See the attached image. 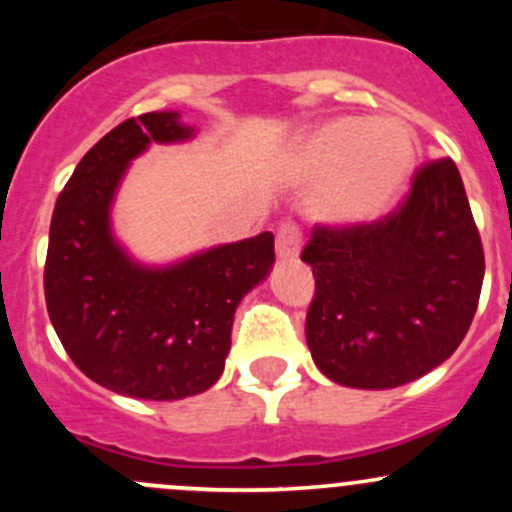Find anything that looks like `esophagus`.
Wrapping results in <instances>:
<instances>
[{
	"instance_id": "obj_1",
	"label": "esophagus",
	"mask_w": 512,
	"mask_h": 512,
	"mask_svg": "<svg viewBox=\"0 0 512 512\" xmlns=\"http://www.w3.org/2000/svg\"><path fill=\"white\" fill-rule=\"evenodd\" d=\"M275 245L277 255L282 260H294L299 255V250H302V227L294 223V220H285V223L277 227Z\"/></svg>"
}]
</instances>
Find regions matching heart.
<instances>
[{
  "instance_id": "1",
  "label": "heart",
  "mask_w": 512,
  "mask_h": 512,
  "mask_svg": "<svg viewBox=\"0 0 512 512\" xmlns=\"http://www.w3.org/2000/svg\"><path fill=\"white\" fill-rule=\"evenodd\" d=\"M414 136L394 118L344 116L319 126L302 148V173L324 180L314 210L332 223H364L391 205L414 165Z\"/></svg>"
}]
</instances>
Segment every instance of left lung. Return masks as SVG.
Returning a JSON list of instances; mask_svg holds the SVG:
<instances>
[{
	"mask_svg": "<svg viewBox=\"0 0 512 512\" xmlns=\"http://www.w3.org/2000/svg\"><path fill=\"white\" fill-rule=\"evenodd\" d=\"M302 260L314 275L309 352L322 374L354 389H396L443 364L471 327L485 272L451 158L418 165L384 218L314 225Z\"/></svg>",
	"mask_w": 512,
	"mask_h": 512,
	"instance_id": "obj_1",
	"label": "left lung"
}]
</instances>
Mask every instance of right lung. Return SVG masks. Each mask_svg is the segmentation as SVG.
I'll list each match as a JSON object with an SVG mask.
<instances>
[{"instance_id":"right-lung-1","label":"right lung","mask_w":512,"mask_h":512,"mask_svg":"<svg viewBox=\"0 0 512 512\" xmlns=\"http://www.w3.org/2000/svg\"><path fill=\"white\" fill-rule=\"evenodd\" d=\"M188 136L178 113L118 123L76 165L49 227L51 324L91 381L133 399L175 401L210 389L225 369L237 304L275 262L272 232L165 270L133 265L113 242L108 208L128 160L151 141Z\"/></svg>"}]
</instances>
